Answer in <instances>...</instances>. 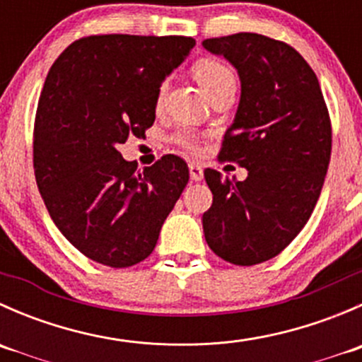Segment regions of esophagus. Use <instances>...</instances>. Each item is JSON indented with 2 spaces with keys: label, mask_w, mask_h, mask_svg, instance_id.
I'll return each mask as SVG.
<instances>
[{
  "label": "esophagus",
  "mask_w": 362,
  "mask_h": 362,
  "mask_svg": "<svg viewBox=\"0 0 362 362\" xmlns=\"http://www.w3.org/2000/svg\"><path fill=\"white\" fill-rule=\"evenodd\" d=\"M189 175H191V180L199 182L203 178V168L199 164L191 163L189 164Z\"/></svg>",
  "instance_id": "obj_1"
}]
</instances>
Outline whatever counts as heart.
I'll list each match as a JSON object with an SVG mask.
<instances>
[{
    "mask_svg": "<svg viewBox=\"0 0 362 362\" xmlns=\"http://www.w3.org/2000/svg\"><path fill=\"white\" fill-rule=\"evenodd\" d=\"M192 75L198 80L199 86L203 87L204 93L208 96H215L221 90L229 89V87L236 86V76L233 73V69L226 63H222L221 59H215V57H202V59L196 61L192 64ZM164 94H166V83H160L158 94H156V105L160 107L164 101ZM175 145H178L184 151L196 152L202 151V140H199V134L196 131L189 129V127H182L177 133L173 134Z\"/></svg>",
    "mask_w": 362,
    "mask_h": 362,
    "instance_id": "heart-1",
    "label": "heart"
}]
</instances>
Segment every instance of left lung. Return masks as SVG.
<instances>
[{"mask_svg":"<svg viewBox=\"0 0 362 362\" xmlns=\"http://www.w3.org/2000/svg\"><path fill=\"white\" fill-rule=\"evenodd\" d=\"M203 47L238 69L242 98L218 159L249 171L238 182L204 170L214 194L204 240L224 261L254 266L286 249L315 208L331 159L329 112L317 75L287 43L236 33Z\"/></svg>","mask_w":362,"mask_h":362,"instance_id":"left-lung-1","label":"left lung"}]
</instances>
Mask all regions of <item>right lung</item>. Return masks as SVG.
<instances>
[{"label": "right lung", "instance_id": "right-lung-1", "mask_svg": "<svg viewBox=\"0 0 362 362\" xmlns=\"http://www.w3.org/2000/svg\"><path fill=\"white\" fill-rule=\"evenodd\" d=\"M194 45L189 36H83L47 75L33 131L36 184L54 224L100 264L147 259L187 185L178 156L140 171L117 147L154 124L159 86Z\"/></svg>", "mask_w": 362, "mask_h": 362}]
</instances>
